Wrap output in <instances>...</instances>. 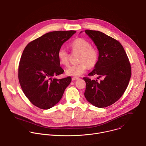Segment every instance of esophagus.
<instances>
[{
    "label": "esophagus",
    "mask_w": 146,
    "mask_h": 146,
    "mask_svg": "<svg viewBox=\"0 0 146 146\" xmlns=\"http://www.w3.org/2000/svg\"><path fill=\"white\" fill-rule=\"evenodd\" d=\"M79 78L78 77H73L72 78V81H76V80H78Z\"/></svg>",
    "instance_id": "esophagus-1"
}]
</instances>
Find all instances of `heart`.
I'll return each instance as SVG.
<instances>
[{
	"label": "heart",
	"instance_id": "obj_1",
	"mask_svg": "<svg viewBox=\"0 0 146 146\" xmlns=\"http://www.w3.org/2000/svg\"><path fill=\"white\" fill-rule=\"evenodd\" d=\"M73 52H79L78 62L76 65L70 66L65 70L68 76L78 77L84 73L88 66L94 67L98 61L99 53L97 49L91 46V43L83 38H77L70 44ZM57 57L60 62L65 66L69 65V53L67 50L61 47L57 52Z\"/></svg>",
	"mask_w": 146,
	"mask_h": 146
}]
</instances>
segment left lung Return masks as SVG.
<instances>
[{
	"label": "left lung",
	"instance_id": "1",
	"mask_svg": "<svg viewBox=\"0 0 146 146\" xmlns=\"http://www.w3.org/2000/svg\"><path fill=\"white\" fill-rule=\"evenodd\" d=\"M85 32L99 52L97 64L88 75H97V79L103 80L98 82L83 78L86 82L84 96L94 106L106 108L117 101L127 89L131 75L130 63L118 41L100 31L87 29Z\"/></svg>",
	"mask_w": 146,
	"mask_h": 146
}]
</instances>
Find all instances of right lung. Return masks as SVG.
<instances>
[{
  "instance_id": "obj_1",
  "label": "right lung",
  "mask_w": 146,
  "mask_h": 146,
  "mask_svg": "<svg viewBox=\"0 0 146 146\" xmlns=\"http://www.w3.org/2000/svg\"><path fill=\"white\" fill-rule=\"evenodd\" d=\"M76 31H53L30 42L19 65V81L25 96L35 106L49 109L61 99L72 78H53L64 73L57 57L58 49Z\"/></svg>"
}]
</instances>
